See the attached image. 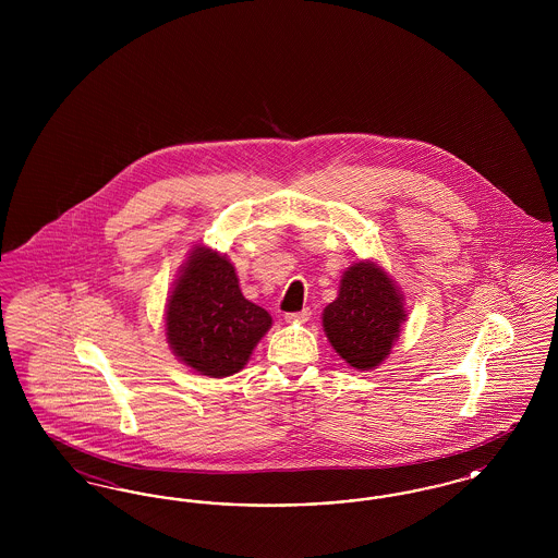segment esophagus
I'll return each instance as SVG.
<instances>
[{
  "label": "esophagus",
  "mask_w": 558,
  "mask_h": 558,
  "mask_svg": "<svg viewBox=\"0 0 558 558\" xmlns=\"http://www.w3.org/2000/svg\"><path fill=\"white\" fill-rule=\"evenodd\" d=\"M312 316V310L310 307H305V310H301V312H292V314H284V319L289 322V324H303V322H307Z\"/></svg>",
  "instance_id": "obj_1"
}]
</instances>
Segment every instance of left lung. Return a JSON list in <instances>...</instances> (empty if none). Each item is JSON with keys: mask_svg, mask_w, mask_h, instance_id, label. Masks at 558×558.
<instances>
[{"mask_svg": "<svg viewBox=\"0 0 558 558\" xmlns=\"http://www.w3.org/2000/svg\"><path fill=\"white\" fill-rule=\"evenodd\" d=\"M403 318L391 278L364 262L347 269L339 296L322 314L330 345L357 371H371L389 355Z\"/></svg>", "mask_w": 558, "mask_h": 558, "instance_id": "left-lung-1", "label": "left lung"}]
</instances>
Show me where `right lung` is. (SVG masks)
<instances>
[{
	"label": "right lung",
	"instance_id": "1",
	"mask_svg": "<svg viewBox=\"0 0 558 558\" xmlns=\"http://www.w3.org/2000/svg\"><path fill=\"white\" fill-rule=\"evenodd\" d=\"M271 326L266 310L246 301L226 255L196 248L167 305V341L205 376L239 372Z\"/></svg>",
	"mask_w": 558,
	"mask_h": 558
}]
</instances>
